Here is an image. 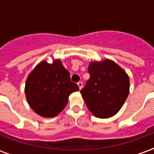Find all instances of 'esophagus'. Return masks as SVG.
I'll return each instance as SVG.
<instances>
[{
    "mask_svg": "<svg viewBox=\"0 0 154 154\" xmlns=\"http://www.w3.org/2000/svg\"><path fill=\"white\" fill-rule=\"evenodd\" d=\"M77 85H78V87H79L80 89H82V85H83V84H82V82H79L78 83H77Z\"/></svg>",
    "mask_w": 154,
    "mask_h": 154,
    "instance_id": "34e87169",
    "label": "esophagus"
}]
</instances>
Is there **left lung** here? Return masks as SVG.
<instances>
[{
	"label": "left lung",
	"instance_id": "8db88e82",
	"mask_svg": "<svg viewBox=\"0 0 154 154\" xmlns=\"http://www.w3.org/2000/svg\"><path fill=\"white\" fill-rule=\"evenodd\" d=\"M90 78L81 90L89 110L98 118H109L118 112L129 93V77L117 63L105 59L91 61Z\"/></svg>",
	"mask_w": 154,
	"mask_h": 154
}]
</instances>
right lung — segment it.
I'll list each match as a JSON object with an SVG mask.
<instances>
[{"mask_svg": "<svg viewBox=\"0 0 154 154\" xmlns=\"http://www.w3.org/2000/svg\"><path fill=\"white\" fill-rule=\"evenodd\" d=\"M79 91L71 82L69 72L59 59L52 64L42 60L32 69L25 82V93L29 106L43 117H54L66 106L72 93Z\"/></svg>", "mask_w": 154, "mask_h": 154, "instance_id": "obj_1", "label": "right lung"}]
</instances>
